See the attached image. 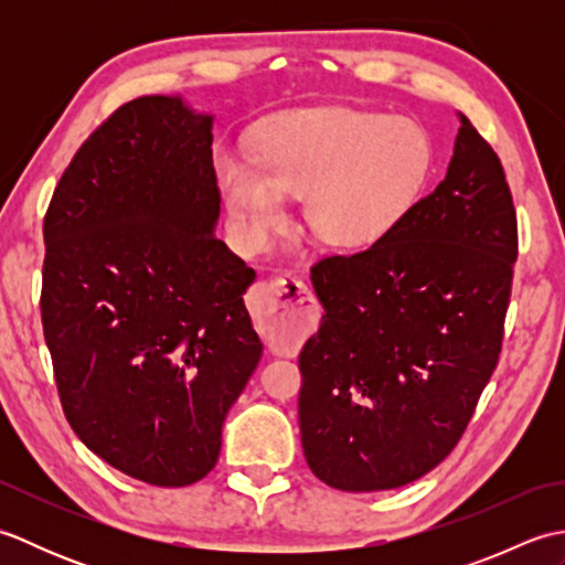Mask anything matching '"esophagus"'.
Instances as JSON below:
<instances>
[{
  "label": "esophagus",
  "mask_w": 565,
  "mask_h": 565,
  "mask_svg": "<svg viewBox=\"0 0 565 565\" xmlns=\"http://www.w3.org/2000/svg\"><path fill=\"white\" fill-rule=\"evenodd\" d=\"M249 308L262 338L271 350L281 352L301 344L318 318L313 291L291 274L284 279L259 281L252 291Z\"/></svg>",
  "instance_id": "34e87169"
}]
</instances>
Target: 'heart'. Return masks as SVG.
Wrapping results in <instances>:
<instances>
[{
  "mask_svg": "<svg viewBox=\"0 0 565 565\" xmlns=\"http://www.w3.org/2000/svg\"><path fill=\"white\" fill-rule=\"evenodd\" d=\"M431 162V138L415 118L332 109L274 126L259 142V170L225 154L218 179L249 249L269 247L289 221L286 199L301 196L303 221L322 245L362 252L411 215Z\"/></svg>",
  "mask_w": 565,
  "mask_h": 565,
  "instance_id": "b5f03b06",
  "label": "heart"
}]
</instances>
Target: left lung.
<instances>
[{"label":"left lung","mask_w":565,"mask_h":565,"mask_svg":"<svg viewBox=\"0 0 565 565\" xmlns=\"http://www.w3.org/2000/svg\"><path fill=\"white\" fill-rule=\"evenodd\" d=\"M456 116L437 189L383 243L313 267L326 316L298 356L301 444L347 493L401 488L447 459L498 364L518 215L498 154Z\"/></svg>","instance_id":"left-lung-1"}]
</instances>
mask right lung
<instances>
[{"label": "right lung", "instance_id": "obj_1", "mask_svg": "<svg viewBox=\"0 0 565 565\" xmlns=\"http://www.w3.org/2000/svg\"><path fill=\"white\" fill-rule=\"evenodd\" d=\"M213 121L182 94L124 104L84 140L45 213V344L75 435L160 488L218 461L262 359L255 269L221 237Z\"/></svg>", "mask_w": 565, "mask_h": 565}]
</instances>
